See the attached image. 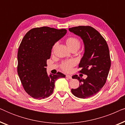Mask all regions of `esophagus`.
Returning <instances> with one entry per match:
<instances>
[{"label": "esophagus", "instance_id": "1", "mask_svg": "<svg viewBox=\"0 0 125 125\" xmlns=\"http://www.w3.org/2000/svg\"><path fill=\"white\" fill-rule=\"evenodd\" d=\"M66 77L69 78V79H72V76L70 75H66Z\"/></svg>", "mask_w": 125, "mask_h": 125}]
</instances>
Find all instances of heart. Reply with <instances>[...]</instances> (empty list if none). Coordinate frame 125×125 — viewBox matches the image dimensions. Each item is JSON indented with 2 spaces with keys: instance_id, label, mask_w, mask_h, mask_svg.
<instances>
[{
  "instance_id": "heart-1",
  "label": "heart",
  "mask_w": 125,
  "mask_h": 125,
  "mask_svg": "<svg viewBox=\"0 0 125 125\" xmlns=\"http://www.w3.org/2000/svg\"><path fill=\"white\" fill-rule=\"evenodd\" d=\"M66 45L69 49L72 48H77L78 49L80 46V42L78 39L74 37H70L66 40ZM74 62L72 60L66 61L63 62L61 65V68L63 71L69 72L71 71L72 68L74 66Z\"/></svg>"
}]
</instances>
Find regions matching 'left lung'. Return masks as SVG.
I'll use <instances>...</instances> for the list:
<instances>
[{
	"instance_id": "obj_1",
	"label": "left lung",
	"mask_w": 125,
	"mask_h": 125,
	"mask_svg": "<svg viewBox=\"0 0 125 125\" xmlns=\"http://www.w3.org/2000/svg\"><path fill=\"white\" fill-rule=\"evenodd\" d=\"M69 30L83 40L85 52L78 67L81 68L80 73L87 75L86 79L77 75L72 76L80 84L71 92L78 98H89L96 94L106 81L111 66L108 45L102 35L90 26L75 27Z\"/></svg>"
}]
</instances>
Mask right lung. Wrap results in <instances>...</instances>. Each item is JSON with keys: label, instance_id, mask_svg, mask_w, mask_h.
Returning a JSON list of instances; mask_svg holds the SVG:
<instances>
[{"label": "right lung", "instance_id": "1", "mask_svg": "<svg viewBox=\"0 0 125 125\" xmlns=\"http://www.w3.org/2000/svg\"><path fill=\"white\" fill-rule=\"evenodd\" d=\"M66 32L65 29L42 27L31 29L22 39L18 52V73L31 97L37 100L47 98L53 92L56 80L65 77L61 72L49 76L45 66L53 46Z\"/></svg>", "mask_w": 125, "mask_h": 125}]
</instances>
